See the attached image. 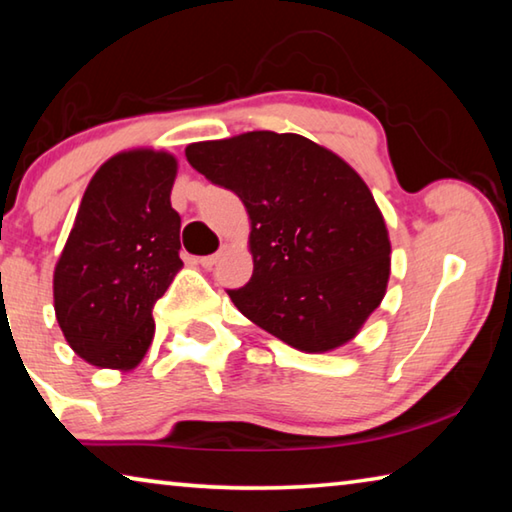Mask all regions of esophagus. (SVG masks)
Here are the masks:
<instances>
[{
	"mask_svg": "<svg viewBox=\"0 0 512 512\" xmlns=\"http://www.w3.org/2000/svg\"><path fill=\"white\" fill-rule=\"evenodd\" d=\"M221 253H214V255H205V257H198V264H201L203 268H212L216 262H219Z\"/></svg>",
	"mask_w": 512,
	"mask_h": 512,
	"instance_id": "1",
	"label": "esophagus"
}]
</instances>
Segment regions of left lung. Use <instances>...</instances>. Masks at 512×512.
I'll list each match as a JSON object with an SVG mask.
<instances>
[{"label": "left lung", "instance_id": "obj_1", "mask_svg": "<svg viewBox=\"0 0 512 512\" xmlns=\"http://www.w3.org/2000/svg\"><path fill=\"white\" fill-rule=\"evenodd\" d=\"M185 155L250 216L253 277L228 289L241 314L302 352L354 339L391 275L384 216L359 173L296 133L253 131Z\"/></svg>", "mask_w": 512, "mask_h": 512}]
</instances>
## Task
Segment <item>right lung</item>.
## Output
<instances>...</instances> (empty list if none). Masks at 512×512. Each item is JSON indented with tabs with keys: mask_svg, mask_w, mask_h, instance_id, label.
Instances as JSON below:
<instances>
[{
	"mask_svg": "<svg viewBox=\"0 0 512 512\" xmlns=\"http://www.w3.org/2000/svg\"><path fill=\"white\" fill-rule=\"evenodd\" d=\"M176 171L171 153L124 151L85 189L54 271V309L69 348L92 366L131 370L153 341V305L183 266Z\"/></svg>",
	"mask_w": 512,
	"mask_h": 512,
	"instance_id": "obj_1",
	"label": "right lung"
}]
</instances>
